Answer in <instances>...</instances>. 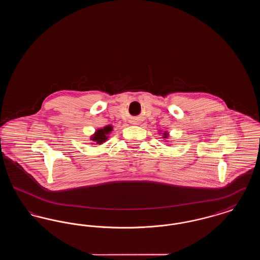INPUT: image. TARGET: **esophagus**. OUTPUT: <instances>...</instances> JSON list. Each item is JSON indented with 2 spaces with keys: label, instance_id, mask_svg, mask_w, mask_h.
<instances>
[{
  "label": "esophagus",
  "instance_id": "esophagus-1",
  "mask_svg": "<svg viewBox=\"0 0 260 260\" xmlns=\"http://www.w3.org/2000/svg\"><path fill=\"white\" fill-rule=\"evenodd\" d=\"M131 123L133 124H138L140 123V120H139L138 118H134V119L131 121Z\"/></svg>",
  "mask_w": 260,
  "mask_h": 260
}]
</instances>
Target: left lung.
I'll list each match as a JSON object with an SVG mask.
<instances>
[{
    "mask_svg": "<svg viewBox=\"0 0 260 260\" xmlns=\"http://www.w3.org/2000/svg\"><path fill=\"white\" fill-rule=\"evenodd\" d=\"M161 132V131H160ZM169 136H170V134L168 133V132H165V133H162V136L161 137L164 138V140H166V139H168L169 138Z\"/></svg>",
    "mask_w": 260,
    "mask_h": 260,
    "instance_id": "1",
    "label": "left lung"
}]
</instances>
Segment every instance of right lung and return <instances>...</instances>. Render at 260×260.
Returning a JSON list of instances; mask_svg holds the SVG:
<instances>
[{
    "label": "right lung",
    "instance_id": "add662e5",
    "mask_svg": "<svg viewBox=\"0 0 260 260\" xmlns=\"http://www.w3.org/2000/svg\"><path fill=\"white\" fill-rule=\"evenodd\" d=\"M113 131V126L111 124H108L102 128H98L94 134L90 136V140L95 142V144L101 145L109 138V135Z\"/></svg>",
    "mask_w": 260,
    "mask_h": 260
}]
</instances>
